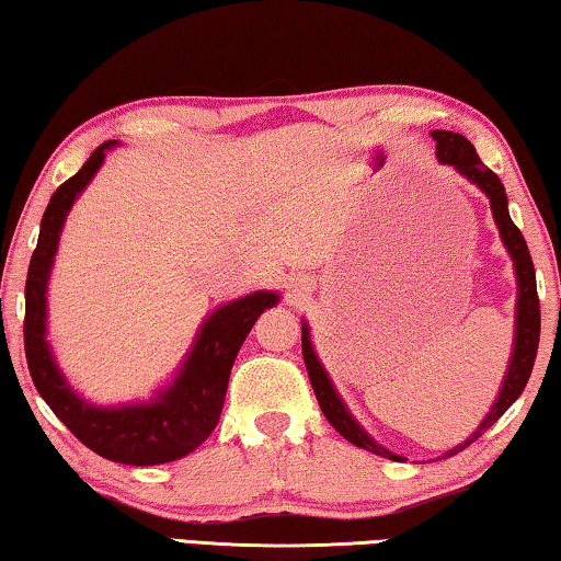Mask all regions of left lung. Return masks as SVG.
<instances>
[{"label":"left lung","instance_id":"left-lung-1","mask_svg":"<svg viewBox=\"0 0 561 561\" xmlns=\"http://www.w3.org/2000/svg\"><path fill=\"white\" fill-rule=\"evenodd\" d=\"M435 140V153H438V160L443 165H453L462 178H468L470 183L478 185L482 193L488 195L490 207H492V217H495L497 230L502 242H505L507 252L512 262H515V274H517V314H515V346H512V356H510V366L505 374V381H502L497 401L492 403L490 413L485 415L474 433L468 440H462L460 445H455L453 450H448L443 458H450V455H458L460 450L468 448L470 443L480 438L482 433L497 423V417L507 411V408L517 401L519 393L525 391V386L529 381L531 366H535V356H537V346H539V299H537V277H535V264H531L527 242L522 232L517 230V225L512 222V217L507 213V195H505V185L500 183V178L492 173V170L482 163L480 156L474 153V146L468 138L460 136V133L453 130H433L431 133ZM301 354H304V364H307L309 371V381L311 388H314L317 401L324 411L327 421L334 425V428L344 435L348 443L358 445L368 453L381 455V458H391V460H401L398 455L388 453L381 448L371 435H368L360 425L356 423V417L348 413V408L341 401L339 393L331 386V378L321 366L319 356L314 354V346H311V336H309V327L301 324Z\"/></svg>","mask_w":561,"mask_h":561}]
</instances>
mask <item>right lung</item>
I'll list each match as a JSON object with an SVG mask.
<instances>
[{
	"label": "right lung",
	"instance_id": "obj_1",
	"mask_svg": "<svg viewBox=\"0 0 561 561\" xmlns=\"http://www.w3.org/2000/svg\"><path fill=\"white\" fill-rule=\"evenodd\" d=\"M116 140H106L83 168L56 187L42 217L39 242L26 272L24 351L36 391L49 403L56 417L101 458L123 465H160L185 458L210 438L220 421L227 381L242 341L264 309L279 301L274 291H252L222 304L205 319L193 348L168 388L146 403L101 408L73 391L56 366L46 341V287L54 267L56 247L76 197L83 193Z\"/></svg>",
	"mask_w": 561,
	"mask_h": 561
}]
</instances>
